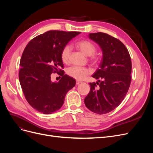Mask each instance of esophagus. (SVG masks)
Wrapping results in <instances>:
<instances>
[{
    "instance_id": "obj_1",
    "label": "esophagus",
    "mask_w": 153,
    "mask_h": 153,
    "mask_svg": "<svg viewBox=\"0 0 153 153\" xmlns=\"http://www.w3.org/2000/svg\"><path fill=\"white\" fill-rule=\"evenodd\" d=\"M80 83H82V82H81V81L76 80V85H78L79 84H80Z\"/></svg>"
}]
</instances>
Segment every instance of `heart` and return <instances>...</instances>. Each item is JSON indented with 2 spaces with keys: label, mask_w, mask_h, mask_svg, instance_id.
<instances>
[{
  "label": "heart",
  "mask_w": 153,
  "mask_h": 153,
  "mask_svg": "<svg viewBox=\"0 0 153 153\" xmlns=\"http://www.w3.org/2000/svg\"><path fill=\"white\" fill-rule=\"evenodd\" d=\"M76 47L80 50L87 56H91L90 59L91 61L96 64L99 61L100 57L98 55L95 54L96 50V45L91 42V41L87 39H82L78 41L75 44ZM70 46L66 45L64 47L61 53V60L64 63H68L69 61V57L71 54ZM68 75L76 80H80L84 78L85 76L89 73V70L85 68L80 66H72L69 68L67 71Z\"/></svg>",
  "instance_id": "heart-1"
}]
</instances>
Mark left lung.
<instances>
[{
    "instance_id": "obj_1",
    "label": "left lung",
    "mask_w": 153,
    "mask_h": 153,
    "mask_svg": "<svg viewBox=\"0 0 153 153\" xmlns=\"http://www.w3.org/2000/svg\"><path fill=\"white\" fill-rule=\"evenodd\" d=\"M89 37L100 45L103 58L92 75L98 81L89 83L91 90L84 103L92 112L104 114L118 106L126 95L131 80V57L125 45L112 36L97 32Z\"/></svg>"
}]
</instances>
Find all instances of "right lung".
<instances>
[{
	"label": "right lung",
	"mask_w": 153,
	"mask_h": 153,
	"mask_svg": "<svg viewBox=\"0 0 153 153\" xmlns=\"http://www.w3.org/2000/svg\"><path fill=\"white\" fill-rule=\"evenodd\" d=\"M80 32L49 30L27 45L20 59L19 80L29 105L44 114L56 112L62 106L67 92L75 85L74 78L64 75L62 48ZM61 73L58 82L51 80L52 73Z\"/></svg>",
	"instance_id": "right-lung-1"
}]
</instances>
